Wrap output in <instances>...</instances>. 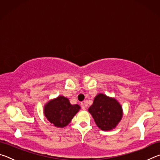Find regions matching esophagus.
<instances>
[{
    "mask_svg": "<svg viewBox=\"0 0 160 160\" xmlns=\"http://www.w3.org/2000/svg\"><path fill=\"white\" fill-rule=\"evenodd\" d=\"M81 107H82V109H83V110H85V109H86V105H85V104L84 102H82L81 103Z\"/></svg>",
    "mask_w": 160,
    "mask_h": 160,
    "instance_id": "esophagus-1",
    "label": "esophagus"
}]
</instances>
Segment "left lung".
Segmentation results:
<instances>
[{
	"label": "left lung",
	"instance_id": "1",
	"mask_svg": "<svg viewBox=\"0 0 160 160\" xmlns=\"http://www.w3.org/2000/svg\"><path fill=\"white\" fill-rule=\"evenodd\" d=\"M97 126L102 131L114 128L122 118V108L115 99L99 94L89 108Z\"/></svg>",
	"mask_w": 160,
	"mask_h": 160
}]
</instances>
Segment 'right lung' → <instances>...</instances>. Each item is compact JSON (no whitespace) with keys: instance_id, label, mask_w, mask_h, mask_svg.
<instances>
[{"instance_id":"right-lung-1","label":"right lung","mask_w":160,"mask_h":160,"mask_svg":"<svg viewBox=\"0 0 160 160\" xmlns=\"http://www.w3.org/2000/svg\"><path fill=\"white\" fill-rule=\"evenodd\" d=\"M80 109L79 105H71L68 99L60 96L45 105L44 114L54 126L63 128L70 122Z\"/></svg>"}]
</instances>
